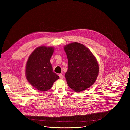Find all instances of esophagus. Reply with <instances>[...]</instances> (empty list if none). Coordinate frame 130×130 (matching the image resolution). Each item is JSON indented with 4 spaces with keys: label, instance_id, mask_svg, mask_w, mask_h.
Segmentation results:
<instances>
[{
    "label": "esophagus",
    "instance_id": "34e87169",
    "mask_svg": "<svg viewBox=\"0 0 130 130\" xmlns=\"http://www.w3.org/2000/svg\"><path fill=\"white\" fill-rule=\"evenodd\" d=\"M59 76L60 79H63L64 78V75L62 74H59Z\"/></svg>",
    "mask_w": 130,
    "mask_h": 130
}]
</instances>
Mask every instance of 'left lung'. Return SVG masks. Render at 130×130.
<instances>
[{"instance_id": "obj_1", "label": "left lung", "mask_w": 130, "mask_h": 130, "mask_svg": "<svg viewBox=\"0 0 130 130\" xmlns=\"http://www.w3.org/2000/svg\"><path fill=\"white\" fill-rule=\"evenodd\" d=\"M68 70L65 76L69 87L76 92L92 86L98 77L99 67L92 53L83 45L74 42L65 46Z\"/></svg>"}]
</instances>
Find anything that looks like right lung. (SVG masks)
<instances>
[{
  "mask_svg": "<svg viewBox=\"0 0 130 130\" xmlns=\"http://www.w3.org/2000/svg\"><path fill=\"white\" fill-rule=\"evenodd\" d=\"M54 50L53 47H39L33 51L27 62V79L38 91L49 90L59 78L53 72L50 61Z\"/></svg>",
  "mask_w": 130,
  "mask_h": 130,
  "instance_id": "right-lung-1",
  "label": "right lung"
}]
</instances>
